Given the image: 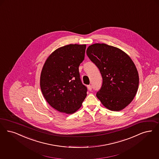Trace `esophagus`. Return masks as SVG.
Returning <instances> with one entry per match:
<instances>
[{
  "mask_svg": "<svg viewBox=\"0 0 159 159\" xmlns=\"http://www.w3.org/2000/svg\"><path fill=\"white\" fill-rule=\"evenodd\" d=\"M88 88L89 89V90L91 91L92 90V86L91 85H88Z\"/></svg>",
  "mask_w": 159,
  "mask_h": 159,
  "instance_id": "esophagus-1",
  "label": "esophagus"
}]
</instances>
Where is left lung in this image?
Here are the masks:
<instances>
[{"instance_id":"1","label":"left lung","mask_w":159,"mask_h":159,"mask_svg":"<svg viewBox=\"0 0 159 159\" xmlns=\"http://www.w3.org/2000/svg\"><path fill=\"white\" fill-rule=\"evenodd\" d=\"M86 54L102 75L97 98L111 111L124 109L133 100L139 84V73L131 58L121 49L106 44L90 45Z\"/></svg>"}]
</instances>
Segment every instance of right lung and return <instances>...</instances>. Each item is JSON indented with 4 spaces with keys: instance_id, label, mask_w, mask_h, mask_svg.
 Segmentation results:
<instances>
[{
    "instance_id": "right-lung-1",
    "label": "right lung",
    "mask_w": 159,
    "mask_h": 159,
    "mask_svg": "<svg viewBox=\"0 0 159 159\" xmlns=\"http://www.w3.org/2000/svg\"><path fill=\"white\" fill-rule=\"evenodd\" d=\"M86 45L69 44L53 51L46 60L40 76L45 100L60 112L73 114L82 107L87 88L80 78L79 67Z\"/></svg>"
}]
</instances>
